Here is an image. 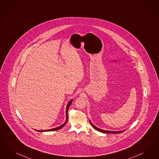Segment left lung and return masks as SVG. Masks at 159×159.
<instances>
[{"instance_id": "left-lung-1", "label": "left lung", "mask_w": 159, "mask_h": 159, "mask_svg": "<svg viewBox=\"0 0 159 159\" xmlns=\"http://www.w3.org/2000/svg\"><path fill=\"white\" fill-rule=\"evenodd\" d=\"M90 123H91V126H92V127L93 128L95 129H96L98 131H99V132H102V133H121V132H123V131H125V130H122V131H120V132H114V131H109V130H102V129H101L98 128L97 127H96L95 126H94L93 124H92L91 122V121H90Z\"/></svg>"}]
</instances>
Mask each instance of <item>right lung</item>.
Wrapping results in <instances>:
<instances>
[{
	"mask_svg": "<svg viewBox=\"0 0 159 159\" xmlns=\"http://www.w3.org/2000/svg\"><path fill=\"white\" fill-rule=\"evenodd\" d=\"M72 102V100H71V101H70V102L68 103V104H67V107H66V122H65L64 123H63L62 125L60 126H58V127H57V128H56L51 129H48V130H36V131H39V132H50V131H55V130H59V129H61L62 127H64V126L66 125V124L67 123V121H68V109H69V107H70V105H71V104Z\"/></svg>",
	"mask_w": 159,
	"mask_h": 159,
	"instance_id": "right-lung-1",
	"label": "right lung"
}]
</instances>
